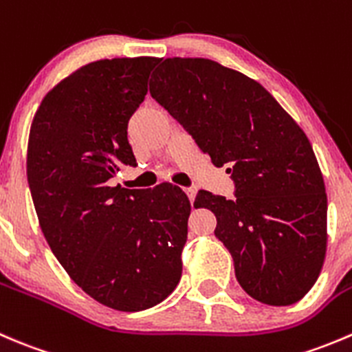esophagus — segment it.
I'll return each mask as SVG.
<instances>
[{
    "mask_svg": "<svg viewBox=\"0 0 352 352\" xmlns=\"http://www.w3.org/2000/svg\"><path fill=\"white\" fill-rule=\"evenodd\" d=\"M184 193L188 195L190 201H193L195 197H197V190H195V188H184Z\"/></svg>",
    "mask_w": 352,
    "mask_h": 352,
    "instance_id": "esophagus-1",
    "label": "esophagus"
}]
</instances>
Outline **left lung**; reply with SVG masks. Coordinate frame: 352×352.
Returning a JSON list of instances; mask_svg holds the SVG:
<instances>
[{"instance_id": "obj_1", "label": "left lung", "mask_w": 352, "mask_h": 352, "mask_svg": "<svg viewBox=\"0 0 352 352\" xmlns=\"http://www.w3.org/2000/svg\"><path fill=\"white\" fill-rule=\"evenodd\" d=\"M151 96L212 164L229 166L234 198L200 190L193 205L214 212L243 289L265 305L298 302L327 252L325 183L305 131L258 82L212 59H164Z\"/></svg>"}]
</instances>
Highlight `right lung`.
I'll return each mask as SVG.
<instances>
[{"label":"right lung","mask_w":352,"mask_h":352,"mask_svg":"<svg viewBox=\"0 0 352 352\" xmlns=\"http://www.w3.org/2000/svg\"><path fill=\"white\" fill-rule=\"evenodd\" d=\"M157 58L100 59L46 94L29 135L27 179L47 245L96 301L142 311L181 279L191 205L171 183L109 186L135 166L128 121L147 94Z\"/></svg>","instance_id":"add662e5"}]
</instances>
